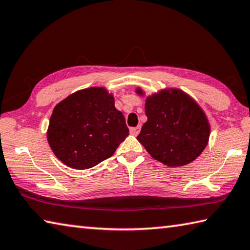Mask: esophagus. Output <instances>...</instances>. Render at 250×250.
<instances>
[{
	"instance_id": "obj_1",
	"label": "esophagus",
	"mask_w": 250,
	"mask_h": 250,
	"mask_svg": "<svg viewBox=\"0 0 250 250\" xmlns=\"http://www.w3.org/2000/svg\"><path fill=\"white\" fill-rule=\"evenodd\" d=\"M140 131V126H136L133 127V128H130V134L134 135V136H137Z\"/></svg>"
}]
</instances>
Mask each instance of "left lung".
<instances>
[{
  "label": "left lung",
  "mask_w": 250,
  "mask_h": 250,
  "mask_svg": "<svg viewBox=\"0 0 250 250\" xmlns=\"http://www.w3.org/2000/svg\"><path fill=\"white\" fill-rule=\"evenodd\" d=\"M145 97L143 88H136ZM148 120L137 140L164 166H186L199 157L209 143L210 124L194 98L178 88H164L146 97Z\"/></svg>",
  "instance_id": "1"
}]
</instances>
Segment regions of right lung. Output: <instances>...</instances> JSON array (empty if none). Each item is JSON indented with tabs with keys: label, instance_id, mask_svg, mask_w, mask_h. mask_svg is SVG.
<instances>
[{
	"label": "right lung",
	"instance_id": "1",
	"mask_svg": "<svg viewBox=\"0 0 250 250\" xmlns=\"http://www.w3.org/2000/svg\"><path fill=\"white\" fill-rule=\"evenodd\" d=\"M105 87L82 89L54 106L46 138L65 166L87 169L114 154L128 136L123 113Z\"/></svg>",
	"mask_w": 250,
	"mask_h": 250
}]
</instances>
